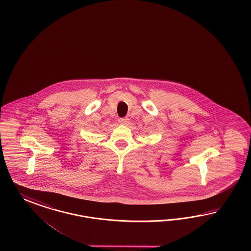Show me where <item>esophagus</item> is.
I'll use <instances>...</instances> for the list:
<instances>
[{
	"mask_svg": "<svg viewBox=\"0 0 251 251\" xmlns=\"http://www.w3.org/2000/svg\"><path fill=\"white\" fill-rule=\"evenodd\" d=\"M119 123L122 124V125H126L127 123H128V118H126V117H125V118H119Z\"/></svg>",
	"mask_w": 251,
	"mask_h": 251,
	"instance_id": "1",
	"label": "esophagus"
}]
</instances>
